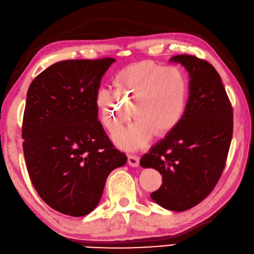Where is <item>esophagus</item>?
Instances as JSON below:
<instances>
[{
  "instance_id": "obj_1",
  "label": "esophagus",
  "mask_w": 254,
  "mask_h": 254,
  "mask_svg": "<svg viewBox=\"0 0 254 254\" xmlns=\"http://www.w3.org/2000/svg\"><path fill=\"white\" fill-rule=\"evenodd\" d=\"M128 164L130 167L136 168L139 165V158L137 156H133V154H129L128 156Z\"/></svg>"
}]
</instances>
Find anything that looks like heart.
<instances>
[{"label":"heart","instance_id":"heart-1","mask_svg":"<svg viewBox=\"0 0 254 254\" xmlns=\"http://www.w3.org/2000/svg\"><path fill=\"white\" fill-rule=\"evenodd\" d=\"M115 85L116 89L107 84L98 86L94 100L103 125L111 131L128 121L132 110L136 121L113 136L122 149L147 146L154 132L167 133L182 121L190 84L181 68L140 62L122 70Z\"/></svg>","mask_w":254,"mask_h":254}]
</instances>
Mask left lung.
Here are the masks:
<instances>
[{
  "mask_svg": "<svg viewBox=\"0 0 254 254\" xmlns=\"http://www.w3.org/2000/svg\"><path fill=\"white\" fill-rule=\"evenodd\" d=\"M190 75L184 116L140 160L162 175L151 198L165 209L184 211L214 190L224 171L234 129L232 106L220 75L209 62L179 55L170 58Z\"/></svg>",
  "mask_w": 254,
  "mask_h": 254,
  "instance_id": "8db88e82",
  "label": "left lung"
}]
</instances>
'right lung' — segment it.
Segmentation results:
<instances>
[{"instance_id":"right-lung-1","label":"right lung","mask_w":254,"mask_h":254,"mask_svg":"<svg viewBox=\"0 0 254 254\" xmlns=\"http://www.w3.org/2000/svg\"><path fill=\"white\" fill-rule=\"evenodd\" d=\"M115 61H60L29 85L22 128L26 165L41 199L61 214H90L108 174L127 162L98 122L94 100Z\"/></svg>"}]
</instances>
